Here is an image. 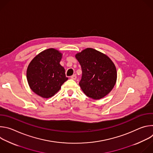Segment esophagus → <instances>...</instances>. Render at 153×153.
<instances>
[{
	"label": "esophagus",
	"instance_id": "esophagus-1",
	"mask_svg": "<svg viewBox=\"0 0 153 153\" xmlns=\"http://www.w3.org/2000/svg\"><path fill=\"white\" fill-rule=\"evenodd\" d=\"M71 79H73V80H76V79H77V76H76V74H74V75L71 76Z\"/></svg>",
	"mask_w": 153,
	"mask_h": 153
}]
</instances>
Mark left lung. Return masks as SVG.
<instances>
[{
    "label": "left lung",
    "instance_id": "left-lung-1",
    "mask_svg": "<svg viewBox=\"0 0 153 153\" xmlns=\"http://www.w3.org/2000/svg\"><path fill=\"white\" fill-rule=\"evenodd\" d=\"M82 71L79 85L88 97L98 100L104 97L114 86L117 71L112 60L106 55L88 48L76 54Z\"/></svg>",
    "mask_w": 153,
    "mask_h": 153
}]
</instances>
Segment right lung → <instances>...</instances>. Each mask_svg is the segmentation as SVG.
<instances>
[{
  "label": "right lung",
  "mask_w": 153,
  "mask_h": 153,
  "mask_svg": "<svg viewBox=\"0 0 153 153\" xmlns=\"http://www.w3.org/2000/svg\"><path fill=\"white\" fill-rule=\"evenodd\" d=\"M62 54L54 48L43 51L30 63L27 78L31 90L43 98H50L59 91L68 78L60 64Z\"/></svg>",
  "instance_id": "right-lung-1"
}]
</instances>
